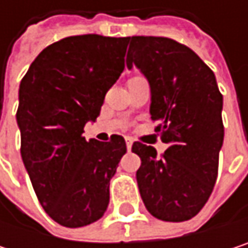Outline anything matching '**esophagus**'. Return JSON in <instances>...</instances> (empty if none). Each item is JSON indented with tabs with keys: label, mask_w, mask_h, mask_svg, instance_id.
Masks as SVG:
<instances>
[{
	"label": "esophagus",
	"mask_w": 248,
	"mask_h": 248,
	"mask_svg": "<svg viewBox=\"0 0 248 248\" xmlns=\"http://www.w3.org/2000/svg\"><path fill=\"white\" fill-rule=\"evenodd\" d=\"M132 145H133L132 139H126V148H127V151H130V149H132Z\"/></svg>",
	"instance_id": "esophagus-1"
}]
</instances>
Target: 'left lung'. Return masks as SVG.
I'll return each instance as SVG.
<instances>
[{
    "instance_id": "left-lung-1",
    "label": "left lung",
    "mask_w": 248,
    "mask_h": 248,
    "mask_svg": "<svg viewBox=\"0 0 248 248\" xmlns=\"http://www.w3.org/2000/svg\"><path fill=\"white\" fill-rule=\"evenodd\" d=\"M126 64L151 84V118L168 149L135 142L136 171L146 210L162 221H186L208 201L223 146V94L213 70L186 46L167 37H129Z\"/></svg>"
}]
</instances>
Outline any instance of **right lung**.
<instances>
[{
  "label": "right lung",
  "instance_id": "1",
  "mask_svg": "<svg viewBox=\"0 0 248 248\" xmlns=\"http://www.w3.org/2000/svg\"><path fill=\"white\" fill-rule=\"evenodd\" d=\"M129 37L72 35L46 47L20 84L17 124L21 156L44 211L60 225L97 221L124 139L86 140L84 124L100 115L108 90L124 69Z\"/></svg>",
  "mask_w": 248,
  "mask_h": 248
}]
</instances>
